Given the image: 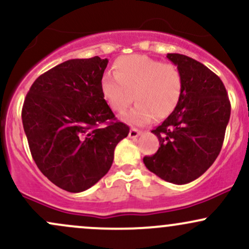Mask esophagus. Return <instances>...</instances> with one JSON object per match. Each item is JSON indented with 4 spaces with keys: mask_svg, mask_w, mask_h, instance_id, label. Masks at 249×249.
Listing matches in <instances>:
<instances>
[{
    "mask_svg": "<svg viewBox=\"0 0 249 249\" xmlns=\"http://www.w3.org/2000/svg\"><path fill=\"white\" fill-rule=\"evenodd\" d=\"M139 135H142V131L135 129V127H132V129H131L130 132H129L130 138H136V137H138Z\"/></svg>",
    "mask_w": 249,
    "mask_h": 249,
    "instance_id": "obj_1",
    "label": "esophagus"
}]
</instances>
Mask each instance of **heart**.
I'll list each match as a JSON object with an SVG mask.
<instances>
[{
    "label": "heart",
    "mask_w": 249,
    "mask_h": 249,
    "mask_svg": "<svg viewBox=\"0 0 249 249\" xmlns=\"http://www.w3.org/2000/svg\"><path fill=\"white\" fill-rule=\"evenodd\" d=\"M113 74L102 79L100 91L112 110L119 113L131 105L135 93L137 104L124 116L131 124L145 125L154 117L165 118L181 99L183 75L174 64L133 54L114 61Z\"/></svg>",
    "instance_id": "1"
}]
</instances>
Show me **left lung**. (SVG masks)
I'll use <instances>...</instances> for the list:
<instances>
[{
    "label": "left lung",
    "instance_id": "1",
    "mask_svg": "<svg viewBox=\"0 0 249 249\" xmlns=\"http://www.w3.org/2000/svg\"><path fill=\"white\" fill-rule=\"evenodd\" d=\"M166 58L181 71L182 95L170 116L151 131L160 146L143 162L164 181L185 184L206 173L220 154L231 102L222 80L203 64L177 53Z\"/></svg>",
    "mask_w": 249,
    "mask_h": 249
}]
</instances>
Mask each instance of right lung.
Masks as SVG:
<instances>
[{"label": "right lung", "instance_id": "obj_1", "mask_svg": "<svg viewBox=\"0 0 249 249\" xmlns=\"http://www.w3.org/2000/svg\"><path fill=\"white\" fill-rule=\"evenodd\" d=\"M107 59H72L33 83L22 123L37 168L61 189L80 193L110 170L130 127L117 120L100 91Z\"/></svg>", "mask_w": 249, "mask_h": 249}]
</instances>
